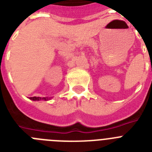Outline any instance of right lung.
Here are the masks:
<instances>
[{
	"instance_id": "right-lung-1",
	"label": "right lung",
	"mask_w": 152,
	"mask_h": 152,
	"mask_svg": "<svg viewBox=\"0 0 152 152\" xmlns=\"http://www.w3.org/2000/svg\"><path fill=\"white\" fill-rule=\"evenodd\" d=\"M29 99L32 100H49V99H51L50 97H39V96H33V97H29Z\"/></svg>"
}]
</instances>
